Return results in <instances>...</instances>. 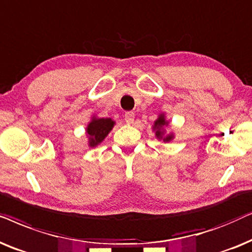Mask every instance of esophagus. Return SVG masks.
<instances>
[{
    "mask_svg": "<svg viewBox=\"0 0 252 252\" xmlns=\"http://www.w3.org/2000/svg\"><path fill=\"white\" fill-rule=\"evenodd\" d=\"M124 119L128 123H133V121H135V113L133 112H126L124 114Z\"/></svg>",
    "mask_w": 252,
    "mask_h": 252,
    "instance_id": "1",
    "label": "esophagus"
}]
</instances>
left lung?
I'll use <instances>...</instances> for the list:
<instances>
[{"mask_svg":"<svg viewBox=\"0 0 252 252\" xmlns=\"http://www.w3.org/2000/svg\"><path fill=\"white\" fill-rule=\"evenodd\" d=\"M165 124H167V122L165 121V117H163V115H160L159 119H158L156 121V123H154V128H157L156 135L158 138H161V137H162V131H161V129H162V126H165ZM172 138H173L172 136H167L166 138H163V140H165V142H169Z\"/></svg>","mask_w":252,"mask_h":252,"instance_id":"1","label":"left lung"}]
</instances>
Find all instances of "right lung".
Here are the masks:
<instances>
[{
	"mask_svg": "<svg viewBox=\"0 0 252 252\" xmlns=\"http://www.w3.org/2000/svg\"><path fill=\"white\" fill-rule=\"evenodd\" d=\"M113 126L114 121L112 119H93L86 129L90 136V145L95 146L101 143Z\"/></svg>",
	"mask_w": 252,
	"mask_h": 252,
	"instance_id": "add662e5",
	"label": "right lung"
}]
</instances>
